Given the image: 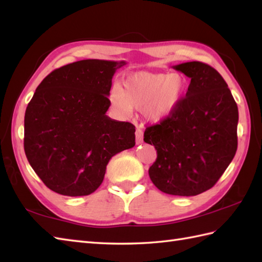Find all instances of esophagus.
<instances>
[{
	"instance_id": "esophagus-1",
	"label": "esophagus",
	"mask_w": 262,
	"mask_h": 262,
	"mask_svg": "<svg viewBox=\"0 0 262 262\" xmlns=\"http://www.w3.org/2000/svg\"><path fill=\"white\" fill-rule=\"evenodd\" d=\"M142 138H143V133L141 131L140 127H137V131H136V140H137V143L139 145V143L142 142Z\"/></svg>"
}]
</instances>
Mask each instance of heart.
<instances>
[{"mask_svg": "<svg viewBox=\"0 0 262 262\" xmlns=\"http://www.w3.org/2000/svg\"><path fill=\"white\" fill-rule=\"evenodd\" d=\"M188 80L180 73L132 72L123 79L121 88L111 90L110 100L121 114L131 108L141 110L152 123H159L172 116L188 92Z\"/></svg>", "mask_w": 262, "mask_h": 262, "instance_id": "b5f03b06", "label": "heart"}]
</instances>
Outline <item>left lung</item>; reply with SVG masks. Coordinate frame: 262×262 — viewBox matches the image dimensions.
Returning <instances> with one entry per match:
<instances>
[{
  "label": "left lung",
  "instance_id": "1",
  "mask_svg": "<svg viewBox=\"0 0 262 262\" xmlns=\"http://www.w3.org/2000/svg\"><path fill=\"white\" fill-rule=\"evenodd\" d=\"M173 69L191 79L188 92L172 116L147 127L143 141L157 150L152 183L167 194L191 196L212 188L235 156L238 110L210 66L193 61Z\"/></svg>",
  "mask_w": 262,
  "mask_h": 262
}]
</instances>
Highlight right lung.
Returning a JSON list of instances; mask_svg holds the SVG:
<instances>
[{"label": "right lung", "instance_id": "obj_1", "mask_svg": "<svg viewBox=\"0 0 262 262\" xmlns=\"http://www.w3.org/2000/svg\"><path fill=\"white\" fill-rule=\"evenodd\" d=\"M124 64L82 60L56 69L27 106V159L56 193H93L103 182L110 159L136 145L135 125L106 115L112 78Z\"/></svg>", "mask_w": 262, "mask_h": 262}]
</instances>
